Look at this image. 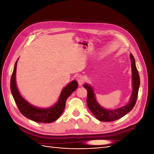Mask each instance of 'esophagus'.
<instances>
[{
	"mask_svg": "<svg viewBox=\"0 0 154 154\" xmlns=\"http://www.w3.org/2000/svg\"><path fill=\"white\" fill-rule=\"evenodd\" d=\"M76 80H77L78 83H79V85H82L83 84V82H84L85 78H84V77H83V76L80 75V76H78L77 77Z\"/></svg>",
	"mask_w": 154,
	"mask_h": 154,
	"instance_id": "34e87169",
	"label": "esophagus"
}]
</instances>
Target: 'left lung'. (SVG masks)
<instances>
[{
  "label": "left lung",
  "mask_w": 154,
  "mask_h": 154,
  "mask_svg": "<svg viewBox=\"0 0 154 154\" xmlns=\"http://www.w3.org/2000/svg\"><path fill=\"white\" fill-rule=\"evenodd\" d=\"M130 58L132 68V92L129 99V102L126 105L112 110L104 108L96 100L93 87L88 83H85L83 85V87L87 91V103L88 109L95 118L101 122H113L122 118L132 110L136 103L139 88L140 85V78L135 63V59L132 54H130Z\"/></svg>",
  "instance_id": "1"
}]
</instances>
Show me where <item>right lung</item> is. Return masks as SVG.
Returning a JSON list of instances; mask_svg holds the SVG:
<instances>
[{
	"label": "right lung",
	"instance_id": "1",
	"mask_svg": "<svg viewBox=\"0 0 154 154\" xmlns=\"http://www.w3.org/2000/svg\"><path fill=\"white\" fill-rule=\"evenodd\" d=\"M18 60L14 66L11 78L10 88L12 96L21 114L25 117L38 123H51L57 120L62 115L66 106V102L68 97L78 87L76 80L69 82L65 87L59 96L57 103L48 108H39L31 105L22 96L18 91L16 83V72Z\"/></svg>",
	"mask_w": 154,
	"mask_h": 154
}]
</instances>
